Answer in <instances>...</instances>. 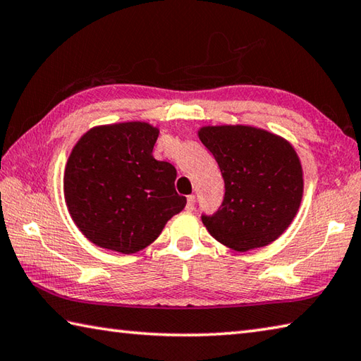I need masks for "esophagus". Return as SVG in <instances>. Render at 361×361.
<instances>
[{"mask_svg": "<svg viewBox=\"0 0 361 361\" xmlns=\"http://www.w3.org/2000/svg\"><path fill=\"white\" fill-rule=\"evenodd\" d=\"M195 208V197L194 195H189L188 203H186V212H194Z\"/></svg>", "mask_w": 361, "mask_h": 361, "instance_id": "1", "label": "esophagus"}]
</instances>
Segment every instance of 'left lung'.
<instances>
[{
	"mask_svg": "<svg viewBox=\"0 0 361 361\" xmlns=\"http://www.w3.org/2000/svg\"><path fill=\"white\" fill-rule=\"evenodd\" d=\"M197 134L226 185L221 208L202 216L209 235L238 252L278 240L303 197V169L290 142L245 124L202 126Z\"/></svg>",
	"mask_w": 361,
	"mask_h": 361,
	"instance_id": "obj_1",
	"label": "left lung"
}]
</instances>
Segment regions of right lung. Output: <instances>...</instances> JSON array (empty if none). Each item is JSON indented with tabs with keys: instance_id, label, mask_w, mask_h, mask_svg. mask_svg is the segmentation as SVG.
Wrapping results in <instances>:
<instances>
[{
	"instance_id": "1",
	"label": "right lung",
	"mask_w": 361,
	"mask_h": 361,
	"mask_svg": "<svg viewBox=\"0 0 361 361\" xmlns=\"http://www.w3.org/2000/svg\"><path fill=\"white\" fill-rule=\"evenodd\" d=\"M159 129L145 121L102 124L72 148L63 189L74 224L91 243L134 254L159 237L186 205L176 170L153 158Z\"/></svg>"
}]
</instances>
